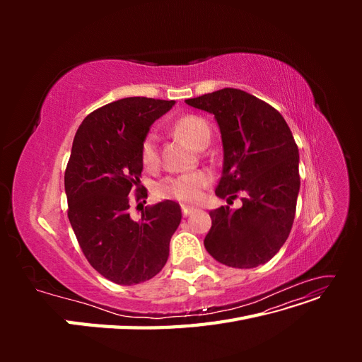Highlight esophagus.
<instances>
[{"instance_id": "34e87169", "label": "esophagus", "mask_w": 362, "mask_h": 362, "mask_svg": "<svg viewBox=\"0 0 362 362\" xmlns=\"http://www.w3.org/2000/svg\"><path fill=\"white\" fill-rule=\"evenodd\" d=\"M181 211H182V216H189L190 213H193V206H187V205H181Z\"/></svg>"}]
</instances>
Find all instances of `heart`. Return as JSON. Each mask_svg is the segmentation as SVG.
<instances>
[{"label": "heart", "mask_w": 362, "mask_h": 362, "mask_svg": "<svg viewBox=\"0 0 362 362\" xmlns=\"http://www.w3.org/2000/svg\"><path fill=\"white\" fill-rule=\"evenodd\" d=\"M173 131L196 148H202L208 144L211 136L210 125L201 116L184 115L175 120L172 125ZM140 161L146 169L156 168L158 164V151H157V137L154 134H148L140 145ZM211 177L205 170H194L190 173L178 175L163 180L158 184V196L161 198H172L182 202H196L201 199L202 190L210 184Z\"/></svg>", "instance_id": "b5f03b06"}]
</instances>
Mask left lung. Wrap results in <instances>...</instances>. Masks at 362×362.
<instances>
[{
    "label": "left lung",
    "instance_id": "obj_1",
    "mask_svg": "<svg viewBox=\"0 0 362 362\" xmlns=\"http://www.w3.org/2000/svg\"><path fill=\"white\" fill-rule=\"evenodd\" d=\"M213 113L222 133L223 172L216 194L231 202L242 193V208L210 211L204 246L228 267L264 264L286 243L300 187L299 149L281 113L240 89L206 93L185 101Z\"/></svg>",
    "mask_w": 362,
    "mask_h": 362
}]
</instances>
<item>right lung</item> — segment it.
<instances>
[{"label":"right lung","mask_w":362,"mask_h":362,"mask_svg":"<svg viewBox=\"0 0 362 362\" xmlns=\"http://www.w3.org/2000/svg\"><path fill=\"white\" fill-rule=\"evenodd\" d=\"M175 101L124 98L87 115L76 131L64 170L68 217L90 266L119 286L149 281L164 267L181 222L173 201L145 206L139 221L129 201L145 199L140 145L149 127Z\"/></svg>","instance_id":"obj_1"}]
</instances>
